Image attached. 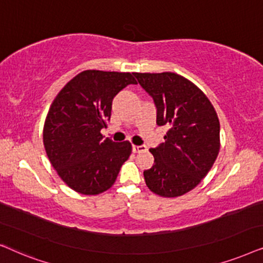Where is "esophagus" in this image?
<instances>
[{"label":"esophagus","mask_w":263,"mask_h":263,"mask_svg":"<svg viewBox=\"0 0 263 263\" xmlns=\"http://www.w3.org/2000/svg\"><path fill=\"white\" fill-rule=\"evenodd\" d=\"M132 152L134 153L146 152V146L145 145H132Z\"/></svg>","instance_id":"34e87169"}]
</instances>
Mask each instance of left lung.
I'll list each match as a JSON object with an SVG mask.
<instances>
[{
    "label": "left lung",
    "mask_w": 263,
    "mask_h": 263,
    "mask_svg": "<svg viewBox=\"0 0 263 263\" xmlns=\"http://www.w3.org/2000/svg\"><path fill=\"white\" fill-rule=\"evenodd\" d=\"M134 76L155 103L156 124L170 127L164 142L150 149L155 163L144 171L145 184L162 197H178L197 186L218 157V115L207 96L177 73Z\"/></svg>",
    "instance_id": "1"
}]
</instances>
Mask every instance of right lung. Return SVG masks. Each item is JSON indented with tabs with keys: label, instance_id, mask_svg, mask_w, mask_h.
<instances>
[{
	"label": "right lung",
	"instance_id": "obj_1",
	"mask_svg": "<svg viewBox=\"0 0 263 263\" xmlns=\"http://www.w3.org/2000/svg\"><path fill=\"white\" fill-rule=\"evenodd\" d=\"M129 84L131 73L84 71L55 97L44 122L43 143L52 167L69 187L97 195L114 184L132 152L129 142L104 139L113 99Z\"/></svg>",
	"mask_w": 263,
	"mask_h": 263
}]
</instances>
